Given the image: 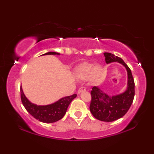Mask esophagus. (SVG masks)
<instances>
[{
    "instance_id": "esophagus-1",
    "label": "esophagus",
    "mask_w": 154,
    "mask_h": 154,
    "mask_svg": "<svg viewBox=\"0 0 154 154\" xmlns=\"http://www.w3.org/2000/svg\"><path fill=\"white\" fill-rule=\"evenodd\" d=\"M85 90H86L85 88H84V87H81V88H79V90H78V93L80 94V93H81L82 92L85 91Z\"/></svg>"
}]
</instances>
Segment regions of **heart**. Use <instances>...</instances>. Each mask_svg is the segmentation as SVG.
<instances>
[{
    "instance_id": "obj_1",
    "label": "heart",
    "mask_w": 154,
    "mask_h": 154,
    "mask_svg": "<svg viewBox=\"0 0 154 154\" xmlns=\"http://www.w3.org/2000/svg\"><path fill=\"white\" fill-rule=\"evenodd\" d=\"M102 70V67L100 64L93 65L91 63L84 62L77 67L75 74L79 79L85 80L89 78L90 81L95 82L100 78Z\"/></svg>"
}]
</instances>
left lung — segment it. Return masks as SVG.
Here are the masks:
<instances>
[{"label":"left lung","instance_id":"8db88e82","mask_svg":"<svg viewBox=\"0 0 154 154\" xmlns=\"http://www.w3.org/2000/svg\"><path fill=\"white\" fill-rule=\"evenodd\" d=\"M104 55L106 64L119 62L125 67L128 72V87L123 93L109 96L96 86L90 92V110L93 116L100 121L112 122L123 117L131 106L134 96V82L131 70L121 58L109 52H104Z\"/></svg>","mask_w":154,"mask_h":154}]
</instances>
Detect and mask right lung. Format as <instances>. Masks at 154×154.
<instances>
[{
	"instance_id": "1",
	"label": "right lung",
	"mask_w": 154,
	"mask_h": 154,
	"mask_svg": "<svg viewBox=\"0 0 154 154\" xmlns=\"http://www.w3.org/2000/svg\"><path fill=\"white\" fill-rule=\"evenodd\" d=\"M47 54L60 55V54L55 52H49L43 54V55H47ZM20 93L22 102L26 111L35 119L46 123H54L62 119L66 113L67 108L70 103L77 96V94H74L73 95L61 98L53 104L41 106L31 103L25 96L22 87L20 88Z\"/></svg>"
}]
</instances>
